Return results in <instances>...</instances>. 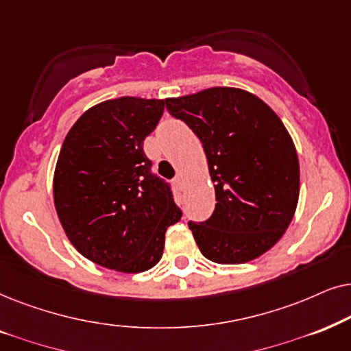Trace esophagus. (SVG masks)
<instances>
[{
    "mask_svg": "<svg viewBox=\"0 0 351 351\" xmlns=\"http://www.w3.org/2000/svg\"><path fill=\"white\" fill-rule=\"evenodd\" d=\"M173 181H175V184L178 186L180 189H183V188H184V180H183V175H176V176H175V180H173Z\"/></svg>",
    "mask_w": 351,
    "mask_h": 351,
    "instance_id": "34e87169",
    "label": "esophagus"
}]
</instances>
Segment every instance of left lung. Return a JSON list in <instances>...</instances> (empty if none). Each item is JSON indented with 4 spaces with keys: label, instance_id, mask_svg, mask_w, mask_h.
<instances>
[{
    "label": "left lung",
    "instance_id": "obj_1",
    "mask_svg": "<svg viewBox=\"0 0 351 351\" xmlns=\"http://www.w3.org/2000/svg\"><path fill=\"white\" fill-rule=\"evenodd\" d=\"M202 143L215 184V210L189 221L199 250L221 265L245 263L281 239L295 213L300 167L281 119L260 97L215 86L165 99Z\"/></svg>",
    "mask_w": 351,
    "mask_h": 351
}]
</instances>
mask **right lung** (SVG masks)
Returning <instances> with one entry per match:
<instances>
[{
	"mask_svg": "<svg viewBox=\"0 0 351 351\" xmlns=\"http://www.w3.org/2000/svg\"><path fill=\"white\" fill-rule=\"evenodd\" d=\"M163 109V99L104 101L64 139L53 183L56 212L69 241L93 263L120 273L151 269L162 258L168 226L183 215L143 149Z\"/></svg>",
	"mask_w": 351,
	"mask_h": 351,
	"instance_id": "add662e5",
	"label": "right lung"
}]
</instances>
